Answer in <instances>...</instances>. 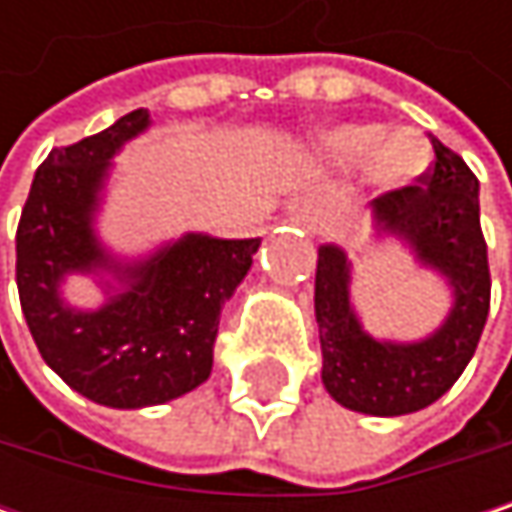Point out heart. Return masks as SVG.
I'll return each instance as SVG.
<instances>
[{
    "label": "heart",
    "instance_id": "1",
    "mask_svg": "<svg viewBox=\"0 0 512 512\" xmlns=\"http://www.w3.org/2000/svg\"><path fill=\"white\" fill-rule=\"evenodd\" d=\"M320 148L338 162L364 159L367 174L391 189L412 183L430 159L424 136L409 127L382 130L379 124H338L320 133Z\"/></svg>",
    "mask_w": 512,
    "mask_h": 512
}]
</instances>
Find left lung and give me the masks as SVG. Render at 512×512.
I'll use <instances>...</instances> for the list:
<instances>
[{
	"mask_svg": "<svg viewBox=\"0 0 512 512\" xmlns=\"http://www.w3.org/2000/svg\"><path fill=\"white\" fill-rule=\"evenodd\" d=\"M433 151L436 162L418 177V186L370 201L376 234L403 240L454 293V305L433 335L412 344L367 335L350 302V260L338 246H320L314 314L323 385L353 412L394 418L436 403L460 379L486 326L492 281L480 231V186L460 154L439 139H433Z\"/></svg>",
	"mask_w": 512,
	"mask_h": 512,
	"instance_id": "1",
	"label": "left lung"
}]
</instances>
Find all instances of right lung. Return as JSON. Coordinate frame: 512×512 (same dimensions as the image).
<instances>
[{"instance_id":"1","label":"right lung","mask_w":512,"mask_h":512,"mask_svg":"<svg viewBox=\"0 0 512 512\" xmlns=\"http://www.w3.org/2000/svg\"><path fill=\"white\" fill-rule=\"evenodd\" d=\"M148 127V109H136L55 148L35 171L17 225V290L41 356L73 391L112 409L168 403L207 382L222 305L260 246L186 234L133 263L100 246L94 213L112 156ZM73 271H109L122 287L107 285L110 299L97 312H79L60 299Z\"/></svg>"}]
</instances>
